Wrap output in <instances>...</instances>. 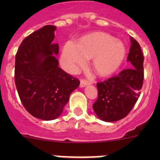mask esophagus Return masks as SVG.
I'll list each match as a JSON object with an SVG mask.
<instances>
[{"mask_svg": "<svg viewBox=\"0 0 160 160\" xmlns=\"http://www.w3.org/2000/svg\"><path fill=\"white\" fill-rule=\"evenodd\" d=\"M90 82H89L88 80L87 79H82L81 82H80V87H84L87 85H90Z\"/></svg>", "mask_w": 160, "mask_h": 160, "instance_id": "esophagus-1", "label": "esophagus"}]
</instances>
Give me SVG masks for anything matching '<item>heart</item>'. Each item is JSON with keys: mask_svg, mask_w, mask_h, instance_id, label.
Instances as JSON below:
<instances>
[{"mask_svg": "<svg viewBox=\"0 0 160 160\" xmlns=\"http://www.w3.org/2000/svg\"><path fill=\"white\" fill-rule=\"evenodd\" d=\"M126 56L123 44L111 35L97 32L82 38L77 45L67 42L62 50L63 62L74 69L93 58L92 66L100 76L111 75L118 70Z\"/></svg>", "mask_w": 160, "mask_h": 160, "instance_id": "b5f03b06", "label": "heart"}]
</instances>
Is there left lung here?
I'll return each mask as SVG.
<instances>
[{
  "mask_svg": "<svg viewBox=\"0 0 160 160\" xmlns=\"http://www.w3.org/2000/svg\"><path fill=\"white\" fill-rule=\"evenodd\" d=\"M131 42L128 61L131 68L97 83L98 98L93 109L97 116L106 122L125 118L140 95L144 78V58L138 42L133 38H131Z\"/></svg>",
  "mask_w": 160,
  "mask_h": 160,
  "instance_id": "obj_1",
  "label": "left lung"
}]
</instances>
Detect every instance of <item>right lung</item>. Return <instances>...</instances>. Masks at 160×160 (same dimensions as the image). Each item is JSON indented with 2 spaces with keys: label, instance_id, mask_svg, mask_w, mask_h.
<instances>
[{
  "label": "right lung",
  "instance_id": "1",
  "mask_svg": "<svg viewBox=\"0 0 160 160\" xmlns=\"http://www.w3.org/2000/svg\"><path fill=\"white\" fill-rule=\"evenodd\" d=\"M54 25H45L22 41L15 57V84L25 110L33 117L53 120L62 114L80 82L58 66Z\"/></svg>",
  "mask_w": 160,
  "mask_h": 160
}]
</instances>
